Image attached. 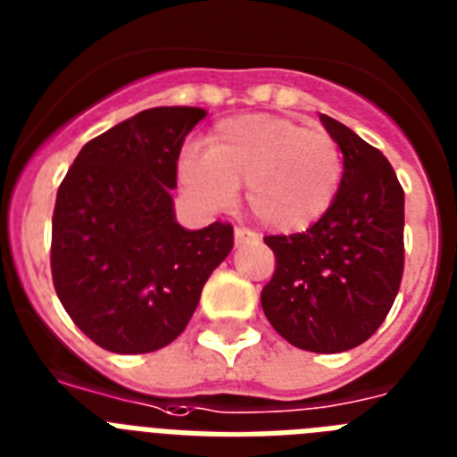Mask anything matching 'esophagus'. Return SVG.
<instances>
[{
	"instance_id": "34e87169",
	"label": "esophagus",
	"mask_w": 457,
	"mask_h": 457,
	"mask_svg": "<svg viewBox=\"0 0 457 457\" xmlns=\"http://www.w3.org/2000/svg\"><path fill=\"white\" fill-rule=\"evenodd\" d=\"M236 245H243V243H256L259 240V236H256L254 231H250V228H243V226H237L236 228Z\"/></svg>"
}]
</instances>
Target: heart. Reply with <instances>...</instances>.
<instances>
[{"label":"heart","mask_w":457,"mask_h":457,"mask_svg":"<svg viewBox=\"0 0 457 457\" xmlns=\"http://www.w3.org/2000/svg\"><path fill=\"white\" fill-rule=\"evenodd\" d=\"M179 182L203 210H224L247 187L252 217L275 233H299L337 203L343 182L341 146L329 133L285 116L226 119L179 156Z\"/></svg>","instance_id":"heart-1"}]
</instances>
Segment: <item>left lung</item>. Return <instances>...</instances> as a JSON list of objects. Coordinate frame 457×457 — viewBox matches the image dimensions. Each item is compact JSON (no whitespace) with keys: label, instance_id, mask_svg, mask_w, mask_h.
<instances>
[{"label":"left lung","instance_id":"left-lung-1","mask_svg":"<svg viewBox=\"0 0 457 457\" xmlns=\"http://www.w3.org/2000/svg\"><path fill=\"white\" fill-rule=\"evenodd\" d=\"M343 152L337 203L303 233L266 236L275 273L262 308L285 341L343 353L373 337L404 273V188L387 158L348 126L320 116Z\"/></svg>","mask_w":457,"mask_h":457}]
</instances>
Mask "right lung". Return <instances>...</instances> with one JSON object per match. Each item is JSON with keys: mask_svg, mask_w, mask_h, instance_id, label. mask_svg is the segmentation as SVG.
<instances>
[{"mask_svg": "<svg viewBox=\"0 0 457 457\" xmlns=\"http://www.w3.org/2000/svg\"><path fill=\"white\" fill-rule=\"evenodd\" d=\"M201 107H154L79 152L53 210L51 273L60 303L100 348L154 353L175 341L233 247V226L187 231L170 188Z\"/></svg>", "mask_w": 457, "mask_h": 457, "instance_id": "obj_1", "label": "right lung"}]
</instances>
